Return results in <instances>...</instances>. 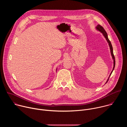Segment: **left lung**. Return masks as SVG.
<instances>
[{"instance_id": "1", "label": "left lung", "mask_w": 127, "mask_h": 127, "mask_svg": "<svg viewBox=\"0 0 127 127\" xmlns=\"http://www.w3.org/2000/svg\"><path fill=\"white\" fill-rule=\"evenodd\" d=\"M96 29L97 30H98L99 31H100L101 33H102L103 35H104V37L105 38V39H106L107 42L108 43V45H109V46H110V50H111V55H112V57H113V60H114V67H113V69L112 72H111V74H110V75L109 77H108V79H107V81H106V83L107 82V81H108V79H109V78H110L111 75L112 73V72H113V70H114V68H115V56H114V53H113V47H112V44H111V41L109 40V39H108V38L107 34L106 32H105V31L104 30V29H103V28L102 26H101L100 25H98L96 27Z\"/></svg>"}]
</instances>
